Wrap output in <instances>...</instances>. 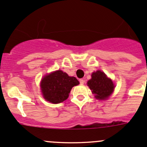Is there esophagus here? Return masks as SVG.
I'll use <instances>...</instances> for the list:
<instances>
[{
	"mask_svg": "<svg viewBox=\"0 0 147 147\" xmlns=\"http://www.w3.org/2000/svg\"><path fill=\"white\" fill-rule=\"evenodd\" d=\"M79 82H80V84H84L85 82H84V79H79Z\"/></svg>",
	"mask_w": 147,
	"mask_h": 147,
	"instance_id": "esophagus-1",
	"label": "esophagus"
}]
</instances>
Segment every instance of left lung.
Here are the masks:
<instances>
[{
	"mask_svg": "<svg viewBox=\"0 0 147 147\" xmlns=\"http://www.w3.org/2000/svg\"><path fill=\"white\" fill-rule=\"evenodd\" d=\"M87 84L95 97L99 100L108 98L114 90V84L111 79L107 77L105 73L97 71L92 73V79Z\"/></svg>",
	"mask_w": 147,
	"mask_h": 147,
	"instance_id": "obj_1",
	"label": "left lung"
}]
</instances>
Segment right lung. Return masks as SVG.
Returning a JSON list of instances; mask_svg holds the SVG:
<instances>
[{"mask_svg":"<svg viewBox=\"0 0 147 147\" xmlns=\"http://www.w3.org/2000/svg\"><path fill=\"white\" fill-rule=\"evenodd\" d=\"M79 84L76 78L58 70L46 75L40 86L44 98L51 103L58 104L66 100L73 86Z\"/></svg>","mask_w":147,"mask_h":147,"instance_id":"add662e5","label":"right lung"}]
</instances>
